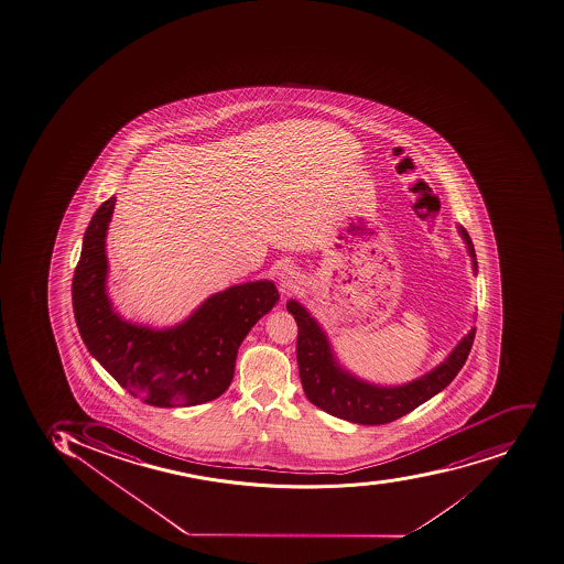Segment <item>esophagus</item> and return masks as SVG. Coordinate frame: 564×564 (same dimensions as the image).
<instances>
[{"mask_svg": "<svg viewBox=\"0 0 564 564\" xmlns=\"http://www.w3.org/2000/svg\"><path fill=\"white\" fill-rule=\"evenodd\" d=\"M281 292L289 293L297 283V271L295 267L283 265L280 271Z\"/></svg>", "mask_w": 564, "mask_h": 564, "instance_id": "1", "label": "esophagus"}]
</instances>
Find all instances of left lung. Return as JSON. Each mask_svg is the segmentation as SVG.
<instances>
[{
    "mask_svg": "<svg viewBox=\"0 0 564 564\" xmlns=\"http://www.w3.org/2000/svg\"><path fill=\"white\" fill-rule=\"evenodd\" d=\"M457 230L466 242L467 253L471 257L473 274H476L478 262L471 237L460 225ZM286 310L297 322L299 376L306 398L319 410L327 411L328 415L360 425L389 424L446 389L463 369L476 333V328L471 327L433 371L404 384L383 387L360 380L340 366L324 328L319 327L301 302L290 299Z\"/></svg>",
    "mask_w": 564,
    "mask_h": 564,
    "instance_id": "left-lung-1",
    "label": "left lung"
}]
</instances>
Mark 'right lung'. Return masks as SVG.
<instances>
[{"instance_id": "right-lung-1", "label": "right lung", "mask_w": 564, "mask_h": 564, "mask_svg": "<svg viewBox=\"0 0 564 564\" xmlns=\"http://www.w3.org/2000/svg\"><path fill=\"white\" fill-rule=\"evenodd\" d=\"M113 206L110 197L93 215L75 267L72 301L84 345L122 389L151 406H195L219 398L234 378L240 343L280 301L275 284H234L174 327L131 324L107 295L106 237Z\"/></svg>"}]
</instances>
